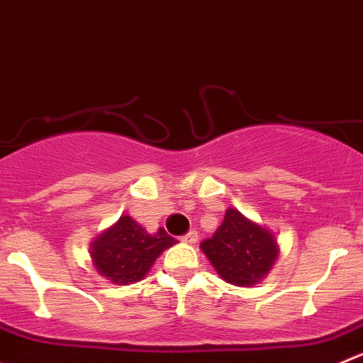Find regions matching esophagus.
Here are the masks:
<instances>
[{
	"instance_id": "esophagus-1",
	"label": "esophagus",
	"mask_w": 363,
	"mask_h": 363,
	"mask_svg": "<svg viewBox=\"0 0 363 363\" xmlns=\"http://www.w3.org/2000/svg\"><path fill=\"white\" fill-rule=\"evenodd\" d=\"M196 241H199V232L196 230H189L188 234L182 238V242H186V245H195Z\"/></svg>"
}]
</instances>
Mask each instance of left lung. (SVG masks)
<instances>
[{"label": "left lung", "mask_w": 363, "mask_h": 363, "mask_svg": "<svg viewBox=\"0 0 363 363\" xmlns=\"http://www.w3.org/2000/svg\"><path fill=\"white\" fill-rule=\"evenodd\" d=\"M200 250L220 279L238 287L262 282L280 255L275 232L246 218L235 207L225 211L218 230L200 242Z\"/></svg>", "instance_id": "8db88e82"}]
</instances>
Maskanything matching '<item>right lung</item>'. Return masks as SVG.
<instances>
[{"instance_id":"right-lung-1","label":"right lung","mask_w":363,"mask_h":363,"mask_svg":"<svg viewBox=\"0 0 363 363\" xmlns=\"http://www.w3.org/2000/svg\"><path fill=\"white\" fill-rule=\"evenodd\" d=\"M163 227L149 232L124 214L90 242L92 266L113 286H129L147 277L157 257L175 245Z\"/></svg>"}]
</instances>
